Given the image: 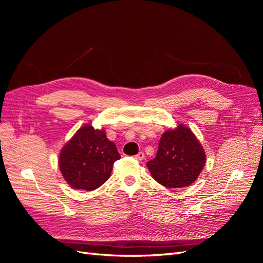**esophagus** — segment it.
Segmentation results:
<instances>
[{
    "label": "esophagus",
    "instance_id": "1",
    "mask_svg": "<svg viewBox=\"0 0 263 263\" xmlns=\"http://www.w3.org/2000/svg\"><path fill=\"white\" fill-rule=\"evenodd\" d=\"M144 158H145V154L144 153H139L138 155L135 156V159H136V160H138V161L144 160Z\"/></svg>",
    "mask_w": 263,
    "mask_h": 263
}]
</instances>
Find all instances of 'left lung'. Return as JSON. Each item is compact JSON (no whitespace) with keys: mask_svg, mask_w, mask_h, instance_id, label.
Wrapping results in <instances>:
<instances>
[{"mask_svg":"<svg viewBox=\"0 0 263 263\" xmlns=\"http://www.w3.org/2000/svg\"><path fill=\"white\" fill-rule=\"evenodd\" d=\"M206 156L195 135L185 125L164 132L156 157L147 162L153 178L169 189L187 186L204 168Z\"/></svg>","mask_w":263,"mask_h":263,"instance_id":"8db88e82","label":"left lung"}]
</instances>
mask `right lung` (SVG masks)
Listing matches in <instances>:
<instances>
[{
	"instance_id": "obj_1",
	"label": "right lung",
	"mask_w": 263,
	"mask_h": 263,
	"mask_svg": "<svg viewBox=\"0 0 263 263\" xmlns=\"http://www.w3.org/2000/svg\"><path fill=\"white\" fill-rule=\"evenodd\" d=\"M118 159L117 148L105 132L86 124L61 149L59 168L71 187L93 191L108 180Z\"/></svg>"
}]
</instances>
